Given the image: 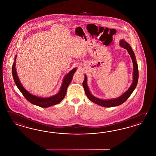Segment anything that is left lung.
I'll return each mask as SVG.
<instances>
[{"label":"left lung","instance_id":"left-lung-1","mask_svg":"<svg viewBox=\"0 0 156 156\" xmlns=\"http://www.w3.org/2000/svg\"><path fill=\"white\" fill-rule=\"evenodd\" d=\"M119 45L122 48L125 49L127 50L129 54L130 55L131 58L132 59V61L133 63V83L131 84L130 88L128 89V90L125 92L123 94L120 96L119 97L115 98V99H101L99 98H98L95 96L92 95L90 93V89L87 85V77L86 75L84 77V80L83 83V86L84 88L85 93L86 95L87 96L88 98L99 106L105 107H112L115 106H119L123 103L126 100L130 97L133 92L135 90L136 87L138 80V64L136 61V55H134V53L132 49L131 46L124 40L123 39L121 40L119 42Z\"/></svg>","mask_w":156,"mask_h":156}]
</instances>
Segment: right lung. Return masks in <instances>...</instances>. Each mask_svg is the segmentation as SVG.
<instances>
[{"instance_id": "right-lung-1", "label": "right lung", "mask_w": 156, "mask_h": 156, "mask_svg": "<svg viewBox=\"0 0 156 156\" xmlns=\"http://www.w3.org/2000/svg\"><path fill=\"white\" fill-rule=\"evenodd\" d=\"M16 57L17 55H15L13 66H12V73L16 86H17V87L21 92L22 95L25 96L26 99L31 103L44 108H46L55 105H57L61 102L66 96L67 88L73 79V76L76 71V68H73L65 76L61 86L60 90L57 94L50 97L42 98L34 95L29 93L20 83L19 77L17 75V72L15 68V61Z\"/></svg>"}]
</instances>
